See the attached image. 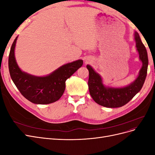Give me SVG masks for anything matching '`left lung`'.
<instances>
[{"label": "left lung", "mask_w": 155, "mask_h": 155, "mask_svg": "<svg viewBox=\"0 0 155 155\" xmlns=\"http://www.w3.org/2000/svg\"><path fill=\"white\" fill-rule=\"evenodd\" d=\"M136 46L139 58L142 62L138 78L129 85L122 88L106 87L101 76L90 66L87 65L89 72L88 85L90 94L96 103L108 108H116L125 105L141 90L147 76L148 67L147 52L137 32L134 34Z\"/></svg>", "instance_id": "8db88e82"}]
</instances>
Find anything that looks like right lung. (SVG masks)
Masks as SVG:
<instances>
[{
  "mask_svg": "<svg viewBox=\"0 0 155 155\" xmlns=\"http://www.w3.org/2000/svg\"><path fill=\"white\" fill-rule=\"evenodd\" d=\"M17 37L12 45L8 59L10 76L26 99L35 104H49L58 101L65 90V81L83 65V60L64 64L48 76L37 77L21 71L17 64L15 47Z\"/></svg>",
  "mask_w": 155,
  "mask_h": 155,
  "instance_id": "add662e5",
  "label": "right lung"
}]
</instances>
